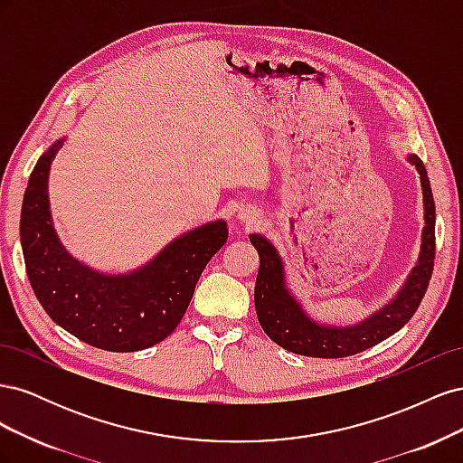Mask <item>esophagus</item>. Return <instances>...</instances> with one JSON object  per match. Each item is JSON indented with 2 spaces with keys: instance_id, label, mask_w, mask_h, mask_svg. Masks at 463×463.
Returning <instances> with one entry per match:
<instances>
[{
  "instance_id": "34e87169",
  "label": "esophagus",
  "mask_w": 463,
  "mask_h": 463,
  "mask_svg": "<svg viewBox=\"0 0 463 463\" xmlns=\"http://www.w3.org/2000/svg\"><path fill=\"white\" fill-rule=\"evenodd\" d=\"M257 218H259V214H257V210H253V208H241L240 210V220L241 222L253 223V222H257Z\"/></svg>"
}]
</instances>
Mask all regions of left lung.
Returning <instances> with one entry per match:
<instances>
[{"mask_svg":"<svg viewBox=\"0 0 463 463\" xmlns=\"http://www.w3.org/2000/svg\"><path fill=\"white\" fill-rule=\"evenodd\" d=\"M410 162L421 175L425 201V230L421 255L408 284L402 288L398 298L388 303L383 311L374 313L365 322L349 328L320 326L307 317L298 301L293 299L284 284V269L276 249L260 235H250V243L259 250V274L255 284V309L264 334L279 347L291 354L307 357L335 359L365 352L381 344L388 335L396 334L408 325L421 305L429 288L434 266V199L429 184L425 164L419 156H410Z\"/></svg>","mask_w":463,"mask_h":463,"instance_id":"1","label":"left lung"}]
</instances>
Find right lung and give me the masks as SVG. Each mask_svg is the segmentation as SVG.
I'll return each mask as SVG.
<instances>
[{"label": "right lung", "mask_w": 463, "mask_h": 463, "mask_svg": "<svg viewBox=\"0 0 463 463\" xmlns=\"http://www.w3.org/2000/svg\"><path fill=\"white\" fill-rule=\"evenodd\" d=\"M61 143L42 154L23 199L21 245L34 296L55 325L89 345L128 354L160 344L184 318L204 266L228 241L226 222L181 235L141 270L98 274L67 255L50 220L46 184Z\"/></svg>", "instance_id": "add662e5"}]
</instances>
